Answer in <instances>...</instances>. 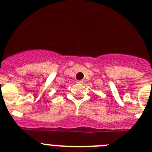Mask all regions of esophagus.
I'll return each instance as SVG.
<instances>
[{"label": "esophagus", "mask_w": 152, "mask_h": 152, "mask_svg": "<svg viewBox=\"0 0 152 152\" xmlns=\"http://www.w3.org/2000/svg\"><path fill=\"white\" fill-rule=\"evenodd\" d=\"M83 82H84V81H77V83H78V84H83Z\"/></svg>", "instance_id": "1"}]
</instances>
